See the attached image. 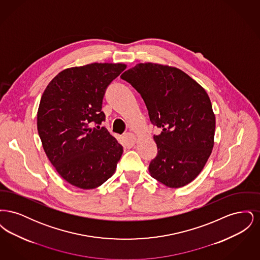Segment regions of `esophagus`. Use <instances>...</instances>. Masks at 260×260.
<instances>
[{
    "label": "esophagus",
    "instance_id": "1",
    "mask_svg": "<svg viewBox=\"0 0 260 260\" xmlns=\"http://www.w3.org/2000/svg\"><path fill=\"white\" fill-rule=\"evenodd\" d=\"M124 139L127 145H134L136 142V136L132 133H126L124 135Z\"/></svg>",
    "mask_w": 260,
    "mask_h": 260
}]
</instances>
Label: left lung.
Listing matches in <instances>:
<instances>
[{"label":"left lung","mask_w":260,"mask_h":260,"mask_svg":"<svg viewBox=\"0 0 260 260\" xmlns=\"http://www.w3.org/2000/svg\"><path fill=\"white\" fill-rule=\"evenodd\" d=\"M121 78L144 100L151 123L161 127L154 136L158 154L149 165L151 176L171 188L194 180L211 154L215 117L206 90L177 69L139 63Z\"/></svg>","instance_id":"obj_1"}]
</instances>
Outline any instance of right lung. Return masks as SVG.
<instances>
[{
  "mask_svg": "<svg viewBox=\"0 0 260 260\" xmlns=\"http://www.w3.org/2000/svg\"><path fill=\"white\" fill-rule=\"evenodd\" d=\"M125 67L91 63L65 69L42 95L37 126L43 148L62 178L78 188L103 184L123 154L122 145L100 124L105 121L101 109L106 88Z\"/></svg>",
  "mask_w": 260,
  "mask_h": 260,
  "instance_id": "add662e5",
  "label": "right lung"
}]
</instances>
